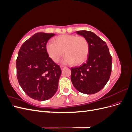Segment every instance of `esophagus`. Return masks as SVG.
Wrapping results in <instances>:
<instances>
[{
    "label": "esophagus",
    "mask_w": 132,
    "mask_h": 132,
    "mask_svg": "<svg viewBox=\"0 0 132 132\" xmlns=\"http://www.w3.org/2000/svg\"><path fill=\"white\" fill-rule=\"evenodd\" d=\"M66 68V67L64 65H61V68L62 69H63L64 68Z\"/></svg>",
    "instance_id": "34e87169"
}]
</instances>
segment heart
I'll return each instance as SVG.
<instances>
[{
	"instance_id": "obj_1",
	"label": "heart",
	"mask_w": 132,
	"mask_h": 132,
	"mask_svg": "<svg viewBox=\"0 0 132 132\" xmlns=\"http://www.w3.org/2000/svg\"><path fill=\"white\" fill-rule=\"evenodd\" d=\"M46 51L50 58L58 63L64 54V64L75 63L78 65L84 62L88 57L89 45L82 36L74 35H62L55 38L53 42L46 45Z\"/></svg>"
}]
</instances>
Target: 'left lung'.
Masks as SVG:
<instances>
[{"mask_svg": "<svg viewBox=\"0 0 132 132\" xmlns=\"http://www.w3.org/2000/svg\"><path fill=\"white\" fill-rule=\"evenodd\" d=\"M77 33L88 41L89 53L86 63L71 68V82L81 93H97L104 87L110 79L112 57L106 43L93 32L82 30Z\"/></svg>", "mask_w": 132, "mask_h": 132, "instance_id": "1", "label": "left lung"}]
</instances>
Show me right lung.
Listing matches in <instances>:
<instances>
[{"label":"right lung","instance_id":"1","mask_svg":"<svg viewBox=\"0 0 132 132\" xmlns=\"http://www.w3.org/2000/svg\"><path fill=\"white\" fill-rule=\"evenodd\" d=\"M55 35L38 32L23 43L16 59V75L27 95L38 101L53 96L62 73L60 66L48 54L46 45Z\"/></svg>","mask_w":132,"mask_h":132}]
</instances>
